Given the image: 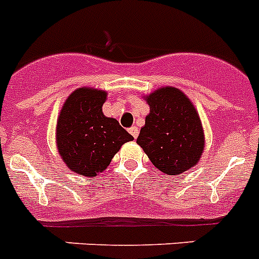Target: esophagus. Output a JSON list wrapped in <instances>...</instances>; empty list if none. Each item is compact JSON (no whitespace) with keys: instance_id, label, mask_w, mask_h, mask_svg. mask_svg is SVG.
Masks as SVG:
<instances>
[{"instance_id":"esophagus-1","label":"esophagus","mask_w":259,"mask_h":259,"mask_svg":"<svg viewBox=\"0 0 259 259\" xmlns=\"http://www.w3.org/2000/svg\"><path fill=\"white\" fill-rule=\"evenodd\" d=\"M129 133L133 136V138L136 139L137 137H138V134H139V130H138V127H137V126H132L129 129Z\"/></svg>"}]
</instances>
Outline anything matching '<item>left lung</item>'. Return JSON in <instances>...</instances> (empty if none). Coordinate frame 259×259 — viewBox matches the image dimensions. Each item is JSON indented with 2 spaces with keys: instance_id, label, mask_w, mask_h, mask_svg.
<instances>
[{
  "instance_id": "1",
  "label": "left lung",
  "mask_w": 259,
  "mask_h": 259,
  "mask_svg": "<svg viewBox=\"0 0 259 259\" xmlns=\"http://www.w3.org/2000/svg\"><path fill=\"white\" fill-rule=\"evenodd\" d=\"M150 113L137 143L155 167L169 176L194 167L204 148V134L195 107L183 91L161 87L146 96Z\"/></svg>"
}]
</instances>
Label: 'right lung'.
<instances>
[{
	"label": "right lung",
	"instance_id": "1",
	"mask_svg": "<svg viewBox=\"0 0 259 259\" xmlns=\"http://www.w3.org/2000/svg\"><path fill=\"white\" fill-rule=\"evenodd\" d=\"M107 92L80 87L65 100L56 127L58 154L66 167L94 177L107 169L123 143L133 141L118 121L103 113Z\"/></svg>",
	"mask_w": 259,
	"mask_h": 259
}]
</instances>
